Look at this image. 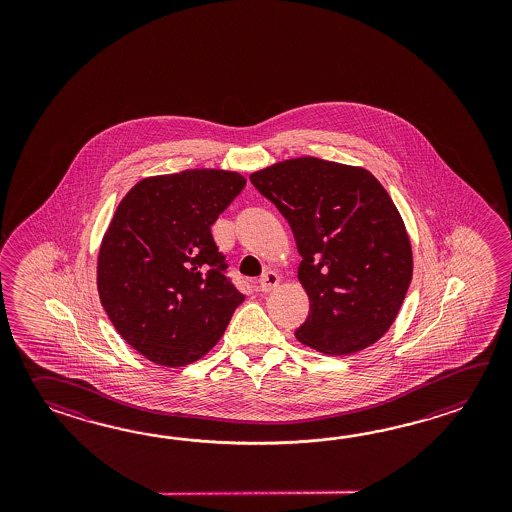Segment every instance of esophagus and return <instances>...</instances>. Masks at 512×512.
Listing matches in <instances>:
<instances>
[{
  "instance_id": "obj_1",
  "label": "esophagus",
  "mask_w": 512,
  "mask_h": 512,
  "mask_svg": "<svg viewBox=\"0 0 512 512\" xmlns=\"http://www.w3.org/2000/svg\"><path fill=\"white\" fill-rule=\"evenodd\" d=\"M278 285H280V276L276 272H265V274H261V278L258 280V289L261 293H271Z\"/></svg>"
}]
</instances>
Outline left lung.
Returning <instances> with one entry per match:
<instances>
[{
    "mask_svg": "<svg viewBox=\"0 0 512 512\" xmlns=\"http://www.w3.org/2000/svg\"><path fill=\"white\" fill-rule=\"evenodd\" d=\"M289 221L302 256L309 316L294 337L326 355L370 348L390 329L412 282L414 256L386 188L362 166L304 155L251 174Z\"/></svg>",
    "mask_w": 512,
    "mask_h": 512,
    "instance_id": "obj_1",
    "label": "left lung"
}]
</instances>
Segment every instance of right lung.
Segmentation results:
<instances>
[{"label": "right lung", "mask_w": 512, "mask_h": 512, "mask_svg": "<svg viewBox=\"0 0 512 512\" xmlns=\"http://www.w3.org/2000/svg\"><path fill=\"white\" fill-rule=\"evenodd\" d=\"M245 183L218 168L153 175L113 214L98 251V296L120 337L155 364L205 357L245 300L210 230Z\"/></svg>", "instance_id": "obj_1"}]
</instances>
